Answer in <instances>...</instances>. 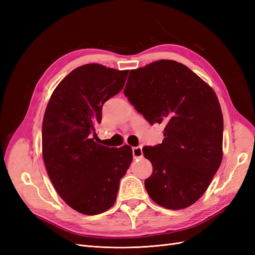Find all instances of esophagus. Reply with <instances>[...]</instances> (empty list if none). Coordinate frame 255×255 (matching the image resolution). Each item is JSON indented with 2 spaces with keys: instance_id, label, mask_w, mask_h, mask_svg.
Masks as SVG:
<instances>
[{
  "instance_id": "esophagus-1",
  "label": "esophagus",
  "mask_w": 255,
  "mask_h": 255,
  "mask_svg": "<svg viewBox=\"0 0 255 255\" xmlns=\"http://www.w3.org/2000/svg\"><path fill=\"white\" fill-rule=\"evenodd\" d=\"M132 152H133V157L134 158H140V157H142V149H141V146H134V148H132Z\"/></svg>"
}]
</instances>
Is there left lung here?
I'll use <instances>...</instances> for the list:
<instances>
[{"mask_svg": "<svg viewBox=\"0 0 255 255\" xmlns=\"http://www.w3.org/2000/svg\"><path fill=\"white\" fill-rule=\"evenodd\" d=\"M125 95L151 126L165 125L163 142L142 148L153 166L144 181L150 198L168 210L194 204L222 159L223 118L215 92L185 65L161 59L130 70Z\"/></svg>", "mask_w": 255, "mask_h": 255, "instance_id": "1", "label": "left lung"}]
</instances>
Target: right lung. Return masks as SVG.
<instances>
[{
  "label": "right lung",
  "instance_id": "add662e5",
  "mask_svg": "<svg viewBox=\"0 0 255 255\" xmlns=\"http://www.w3.org/2000/svg\"><path fill=\"white\" fill-rule=\"evenodd\" d=\"M128 70L99 64L74 69L54 90L42 122V156L58 195L73 210L98 215L111 208L133 160L130 146L97 143L103 104L125 86Z\"/></svg>",
  "mask_w": 255,
  "mask_h": 255
}]
</instances>
